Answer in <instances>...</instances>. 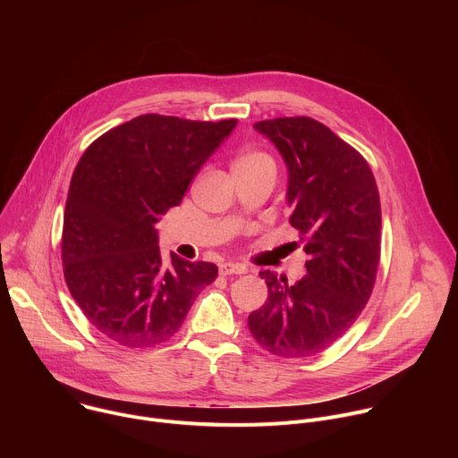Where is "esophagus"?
I'll return each instance as SVG.
<instances>
[{
	"instance_id": "34e87169",
	"label": "esophagus",
	"mask_w": 458,
	"mask_h": 458,
	"mask_svg": "<svg viewBox=\"0 0 458 458\" xmlns=\"http://www.w3.org/2000/svg\"><path fill=\"white\" fill-rule=\"evenodd\" d=\"M248 270H246V267H242V265H233V263H225V265H221L219 267V274L221 276H242V274H246Z\"/></svg>"
}]
</instances>
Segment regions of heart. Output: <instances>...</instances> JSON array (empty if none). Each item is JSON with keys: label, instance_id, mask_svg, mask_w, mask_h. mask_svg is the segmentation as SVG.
Segmentation results:
<instances>
[{"label": "heart", "instance_id": "b5f03b06", "mask_svg": "<svg viewBox=\"0 0 458 458\" xmlns=\"http://www.w3.org/2000/svg\"><path fill=\"white\" fill-rule=\"evenodd\" d=\"M232 170H244V172H267L276 177V163L274 159L259 150H244L237 154V157L232 163Z\"/></svg>", "mask_w": 458, "mask_h": 458}]
</instances>
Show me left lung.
Here are the masks:
<instances>
[{
	"instance_id": "left-lung-1",
	"label": "left lung",
	"mask_w": 458,
	"mask_h": 458,
	"mask_svg": "<svg viewBox=\"0 0 458 458\" xmlns=\"http://www.w3.org/2000/svg\"><path fill=\"white\" fill-rule=\"evenodd\" d=\"M288 168L290 225L304 241L306 276L293 286L265 270L268 299L248 315L274 355L311 357L339 341L364 310L380 257V199L366 159L311 117L253 124Z\"/></svg>"
}]
</instances>
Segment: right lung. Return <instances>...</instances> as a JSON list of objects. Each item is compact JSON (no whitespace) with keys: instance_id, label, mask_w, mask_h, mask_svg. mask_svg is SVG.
Segmentation results:
<instances>
[{"instance_id":"1","label":"right lung","mask_w":458,"mask_h":458,"mask_svg":"<svg viewBox=\"0 0 458 458\" xmlns=\"http://www.w3.org/2000/svg\"><path fill=\"white\" fill-rule=\"evenodd\" d=\"M235 124L145 114L85 150L64 207L61 259L74 301L105 337L128 348L165 343L216 281L214 263L170 253L165 265L156 225Z\"/></svg>"}]
</instances>
